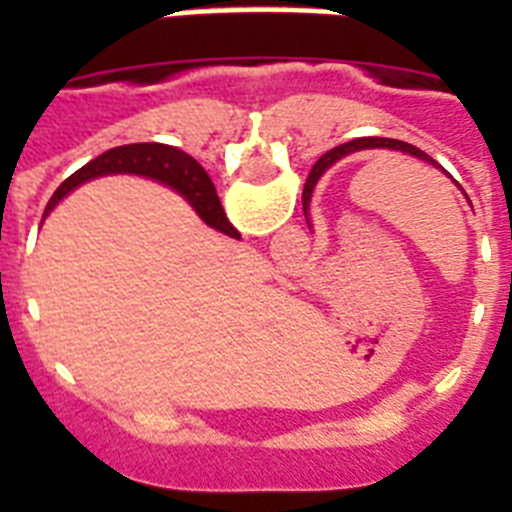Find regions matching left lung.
Here are the masks:
<instances>
[{
    "instance_id": "left-lung-1",
    "label": "left lung",
    "mask_w": 512,
    "mask_h": 512,
    "mask_svg": "<svg viewBox=\"0 0 512 512\" xmlns=\"http://www.w3.org/2000/svg\"><path fill=\"white\" fill-rule=\"evenodd\" d=\"M364 148H392V151H402L408 153V156H418L423 158V161H428V164L438 166L436 161H433L428 153H423L420 148L410 146V143H405V140H392V138H359V140H351V143H343V146L333 148V151H328L325 156L318 158V164L312 166L310 176H307V184H305V192H302V207H305V215H307V205H310V194H312V187H315V182H318V176L323 174L325 169H328L330 164H336L338 158L348 156V153H356V151H364Z\"/></svg>"
}]
</instances>
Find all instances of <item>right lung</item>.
I'll return each instance as SVG.
<instances>
[{
  "label": "right lung",
  "instance_id": "right-lung-1",
  "mask_svg": "<svg viewBox=\"0 0 512 512\" xmlns=\"http://www.w3.org/2000/svg\"><path fill=\"white\" fill-rule=\"evenodd\" d=\"M104 174H140L169 184V187H174L176 192L187 197L189 205L197 210V215H200L207 225H212V228L220 230V233L235 235V228L228 223L223 205L217 200V192L215 187H212L210 176L205 174V169H202L189 153L179 151V148L164 146V143H133V146H120L104 151L102 156H97L94 161H89L87 166H81L79 171H74V174L56 189V194H53L48 207H45V215H48L71 189Z\"/></svg>",
  "mask_w": 512,
  "mask_h": 512
}]
</instances>
